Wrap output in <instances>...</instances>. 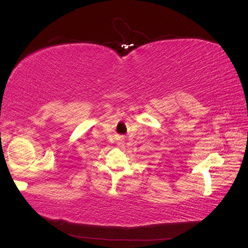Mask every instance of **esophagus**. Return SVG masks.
<instances>
[{
    "instance_id": "obj_1",
    "label": "esophagus",
    "mask_w": 248,
    "mask_h": 248,
    "mask_svg": "<svg viewBox=\"0 0 248 248\" xmlns=\"http://www.w3.org/2000/svg\"><path fill=\"white\" fill-rule=\"evenodd\" d=\"M120 143H121V142H120Z\"/></svg>"
}]
</instances>
